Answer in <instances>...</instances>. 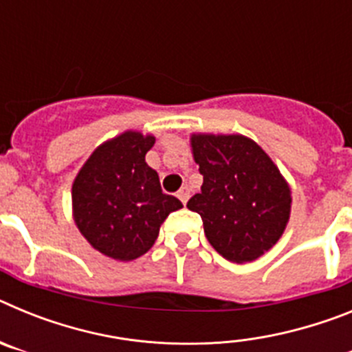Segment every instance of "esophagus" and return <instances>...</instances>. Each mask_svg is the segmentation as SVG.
Instances as JSON below:
<instances>
[{
  "mask_svg": "<svg viewBox=\"0 0 352 352\" xmlns=\"http://www.w3.org/2000/svg\"><path fill=\"white\" fill-rule=\"evenodd\" d=\"M178 197L183 204H186V201H188V197H190V188H188V186H182L178 192Z\"/></svg>",
  "mask_w": 352,
  "mask_h": 352,
  "instance_id": "esophagus-1",
  "label": "esophagus"
}]
</instances>
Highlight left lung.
Masks as SVG:
<instances>
[{"mask_svg":"<svg viewBox=\"0 0 352 352\" xmlns=\"http://www.w3.org/2000/svg\"><path fill=\"white\" fill-rule=\"evenodd\" d=\"M203 174L186 208L203 217L211 247L232 263H250L275 247L291 217V186L270 155L243 133L190 135Z\"/></svg>","mask_w":352,"mask_h":352,"instance_id":"obj_1","label":"left lung"}]
</instances>
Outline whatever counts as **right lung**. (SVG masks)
<instances>
[{
	"label": "right lung",
	"instance_id": "right-lung-1",
	"mask_svg": "<svg viewBox=\"0 0 352 352\" xmlns=\"http://www.w3.org/2000/svg\"><path fill=\"white\" fill-rule=\"evenodd\" d=\"M155 135L125 130L96 146L72 183V217L96 252L133 261L151 248L162 222L183 208L162 192L157 170L146 164Z\"/></svg>",
	"mask_w": 352,
	"mask_h": 352
}]
</instances>
